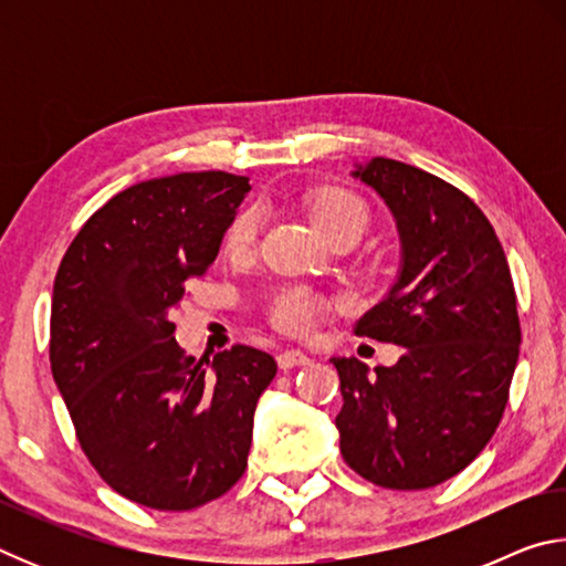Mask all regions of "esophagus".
Segmentation results:
<instances>
[{
	"instance_id": "34e87169",
	"label": "esophagus",
	"mask_w": 566,
	"mask_h": 566,
	"mask_svg": "<svg viewBox=\"0 0 566 566\" xmlns=\"http://www.w3.org/2000/svg\"><path fill=\"white\" fill-rule=\"evenodd\" d=\"M276 361H280V369H292V367H302V364H310V357H306L302 349H284L280 352Z\"/></svg>"
}]
</instances>
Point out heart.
<instances>
[{"label": "heart", "mask_w": 566, "mask_h": 566, "mask_svg": "<svg viewBox=\"0 0 566 566\" xmlns=\"http://www.w3.org/2000/svg\"><path fill=\"white\" fill-rule=\"evenodd\" d=\"M312 219L322 229V234L329 242H337L344 237L359 239L369 224L367 205L344 187H327L314 195L310 205ZM262 229V209L256 205H247L232 217L224 232V249L229 254H247L252 252ZM319 302L317 296L306 290H284L272 304V319L276 327L290 334H304L317 319Z\"/></svg>", "instance_id": "obj_1"}]
</instances>
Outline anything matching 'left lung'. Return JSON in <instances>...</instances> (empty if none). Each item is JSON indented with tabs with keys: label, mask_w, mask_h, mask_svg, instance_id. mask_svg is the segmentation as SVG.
I'll use <instances>...</instances> for the list:
<instances>
[{
	"label": "left lung",
	"mask_w": 566,
	"mask_h": 566,
	"mask_svg": "<svg viewBox=\"0 0 566 566\" xmlns=\"http://www.w3.org/2000/svg\"><path fill=\"white\" fill-rule=\"evenodd\" d=\"M354 177L397 217L401 272L354 334L405 347L395 367L334 357L339 449L387 490H429L462 472L500 427L522 327L494 227L454 185L375 157Z\"/></svg>",
	"instance_id": "1"
}]
</instances>
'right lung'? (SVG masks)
I'll use <instances>...</instances> for the list:
<instances>
[{"mask_svg":"<svg viewBox=\"0 0 566 566\" xmlns=\"http://www.w3.org/2000/svg\"><path fill=\"white\" fill-rule=\"evenodd\" d=\"M249 189L229 171L139 181L84 222L56 272L50 361L76 439L114 492L151 510H197L232 490L276 375L244 344L187 357L171 322Z\"/></svg>","mask_w":566,"mask_h":566,"instance_id":"1","label":"right lung"}]
</instances>
